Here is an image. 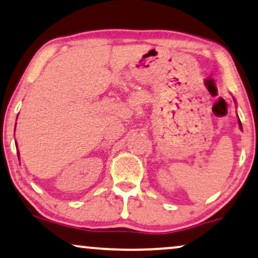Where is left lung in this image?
I'll return each mask as SVG.
<instances>
[{
    "instance_id": "obj_1",
    "label": "left lung",
    "mask_w": 258,
    "mask_h": 258,
    "mask_svg": "<svg viewBox=\"0 0 258 258\" xmlns=\"http://www.w3.org/2000/svg\"><path fill=\"white\" fill-rule=\"evenodd\" d=\"M233 99H234V98H233ZM234 101H235V99H234ZM238 125H239V127L242 128V124H241V121H239V119H238Z\"/></svg>"
}]
</instances>
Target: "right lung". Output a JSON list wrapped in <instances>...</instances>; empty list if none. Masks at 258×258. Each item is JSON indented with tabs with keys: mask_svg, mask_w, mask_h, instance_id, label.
Returning a JSON list of instances; mask_svg holds the SVG:
<instances>
[{
	"mask_svg": "<svg viewBox=\"0 0 258 258\" xmlns=\"http://www.w3.org/2000/svg\"><path fill=\"white\" fill-rule=\"evenodd\" d=\"M17 115H19V114H17ZM17 119V118H16ZM16 126V125H15ZM17 147V146H16ZM17 157H19V160H20V154H19V152H17Z\"/></svg>",
	"mask_w": 258,
	"mask_h": 258,
	"instance_id": "1",
	"label": "right lung"
}]
</instances>
